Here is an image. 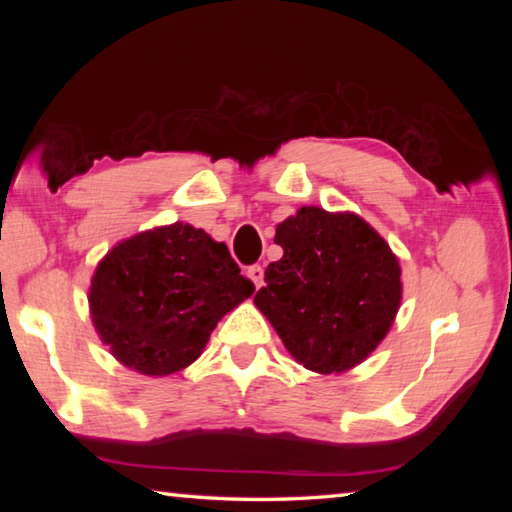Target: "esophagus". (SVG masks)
<instances>
[{
    "instance_id": "esophagus-1",
    "label": "esophagus",
    "mask_w": 512,
    "mask_h": 512,
    "mask_svg": "<svg viewBox=\"0 0 512 512\" xmlns=\"http://www.w3.org/2000/svg\"><path fill=\"white\" fill-rule=\"evenodd\" d=\"M246 275L250 277V282L255 284V289H259L264 284V268L259 266V264H253V266H248V271H246Z\"/></svg>"
}]
</instances>
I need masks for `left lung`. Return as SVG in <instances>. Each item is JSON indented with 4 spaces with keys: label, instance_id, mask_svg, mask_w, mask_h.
<instances>
[{
    "label": "left lung",
    "instance_id": "1",
    "mask_svg": "<svg viewBox=\"0 0 512 512\" xmlns=\"http://www.w3.org/2000/svg\"><path fill=\"white\" fill-rule=\"evenodd\" d=\"M284 255L268 264L255 307L307 370L332 375L366 361L402 302L400 259L354 212L307 205L277 223Z\"/></svg>",
    "mask_w": 512,
    "mask_h": 512
}]
</instances>
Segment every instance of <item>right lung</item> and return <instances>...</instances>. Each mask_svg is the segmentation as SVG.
I'll list each match as a JSON object with an SVG mask.
<instances>
[{
	"label": "right lung",
	"instance_id": "right-lung-1",
	"mask_svg": "<svg viewBox=\"0 0 512 512\" xmlns=\"http://www.w3.org/2000/svg\"><path fill=\"white\" fill-rule=\"evenodd\" d=\"M253 291L225 244L176 221L112 246L88 302L99 339L121 366L167 377L201 357L216 323Z\"/></svg>",
	"mask_w": 512,
	"mask_h": 512
}]
</instances>
